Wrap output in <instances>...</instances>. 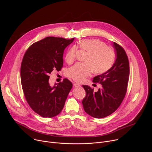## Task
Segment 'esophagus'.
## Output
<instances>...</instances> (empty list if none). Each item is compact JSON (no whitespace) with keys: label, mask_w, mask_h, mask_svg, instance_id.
Here are the masks:
<instances>
[{"label":"esophagus","mask_w":152,"mask_h":152,"mask_svg":"<svg viewBox=\"0 0 152 152\" xmlns=\"http://www.w3.org/2000/svg\"><path fill=\"white\" fill-rule=\"evenodd\" d=\"M73 86H75V87H78V86H80V85L77 83H73Z\"/></svg>","instance_id":"obj_1"}]
</instances>
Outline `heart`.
I'll return each mask as SVG.
<instances>
[{"mask_svg":"<svg viewBox=\"0 0 152 152\" xmlns=\"http://www.w3.org/2000/svg\"><path fill=\"white\" fill-rule=\"evenodd\" d=\"M79 48L88 53L84 59L85 63H76L67 71L68 77L77 82L82 81L89 76L92 71L96 74H102L109 70L114 63L115 52L113 48L99 39H86L80 41ZM77 46L70 48L66 55L68 64L75 59Z\"/></svg>","mask_w":152,"mask_h":152,"instance_id":"1","label":"heart"}]
</instances>
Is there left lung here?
Listing matches in <instances>:
<instances>
[{"instance_id":"left-lung-1","label":"left lung","mask_w":152,"mask_h":152,"mask_svg":"<svg viewBox=\"0 0 152 152\" xmlns=\"http://www.w3.org/2000/svg\"><path fill=\"white\" fill-rule=\"evenodd\" d=\"M116 59L110 69L93 78L102 85L97 92L88 85H82L86 96L82 103L86 114L96 118L106 117L115 111L126 93L129 76V64L124 50L114 42Z\"/></svg>"}]
</instances>
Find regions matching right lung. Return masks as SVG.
I'll list each match as a JSON object with an SVG mask.
<instances>
[{
	"label": "right lung",
	"mask_w": 152,
	"mask_h": 152,
	"mask_svg": "<svg viewBox=\"0 0 152 152\" xmlns=\"http://www.w3.org/2000/svg\"><path fill=\"white\" fill-rule=\"evenodd\" d=\"M74 39L48 37L32 44L23 56L20 69L22 89L30 107L41 117L58 115L72 88L67 79L53 86L49 79L53 70H61L64 51Z\"/></svg>",
	"instance_id": "1"
}]
</instances>
